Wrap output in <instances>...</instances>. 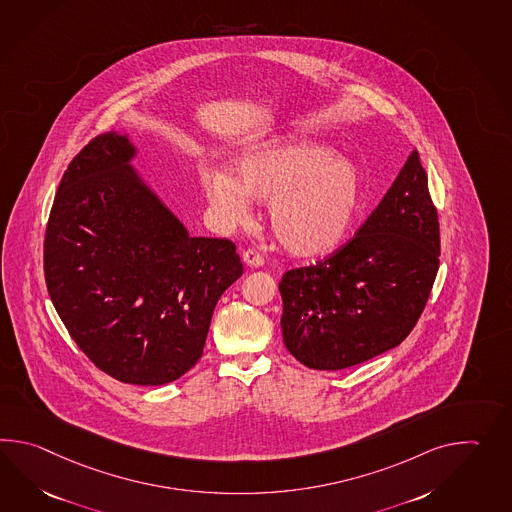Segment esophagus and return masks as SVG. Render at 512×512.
Wrapping results in <instances>:
<instances>
[{
	"mask_svg": "<svg viewBox=\"0 0 512 512\" xmlns=\"http://www.w3.org/2000/svg\"><path fill=\"white\" fill-rule=\"evenodd\" d=\"M242 261L246 262L248 266H253V268H259V266L264 264L261 253L255 250L244 251V253H242Z\"/></svg>",
	"mask_w": 512,
	"mask_h": 512,
	"instance_id": "obj_1",
	"label": "esophagus"
}]
</instances>
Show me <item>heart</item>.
Instances as JSON below:
<instances>
[{
    "label": "heart",
    "instance_id": "b5f03b06",
    "mask_svg": "<svg viewBox=\"0 0 512 512\" xmlns=\"http://www.w3.org/2000/svg\"><path fill=\"white\" fill-rule=\"evenodd\" d=\"M204 191L233 224L248 218L250 200L270 201L275 240L297 257H319L336 250L353 226L362 172L325 145L279 139L240 158L237 180L226 172H205Z\"/></svg>",
    "mask_w": 512,
    "mask_h": 512
}]
</instances>
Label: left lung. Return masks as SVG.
Instances as JSON below:
<instances>
[{
	"label": "left lung",
	"mask_w": 512,
	"mask_h": 512,
	"mask_svg": "<svg viewBox=\"0 0 512 512\" xmlns=\"http://www.w3.org/2000/svg\"><path fill=\"white\" fill-rule=\"evenodd\" d=\"M439 253V216L413 150L353 239L284 273L286 349L310 369L338 371L397 347L426 307Z\"/></svg>",
	"instance_id": "left-lung-1"
}]
</instances>
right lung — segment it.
Listing matches in <instances>:
<instances>
[{
  "instance_id": "add662e5",
  "label": "right lung",
  "mask_w": 512,
  "mask_h": 512,
  "mask_svg": "<svg viewBox=\"0 0 512 512\" xmlns=\"http://www.w3.org/2000/svg\"><path fill=\"white\" fill-rule=\"evenodd\" d=\"M134 156L128 137L106 132L71 159L49 213L44 273L95 367L161 386L202 358L216 301L242 262L231 240L189 237L130 167Z\"/></svg>"
}]
</instances>
